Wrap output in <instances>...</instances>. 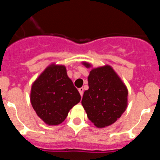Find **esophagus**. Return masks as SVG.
<instances>
[{
	"mask_svg": "<svg viewBox=\"0 0 160 160\" xmlns=\"http://www.w3.org/2000/svg\"><path fill=\"white\" fill-rule=\"evenodd\" d=\"M78 91H79V93H80V94H81V96H82L83 91H84V89H83V87H80V88L78 89Z\"/></svg>",
	"mask_w": 160,
	"mask_h": 160,
	"instance_id": "34e87169",
	"label": "esophagus"
}]
</instances>
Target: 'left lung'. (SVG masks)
Segmentation results:
<instances>
[{
    "mask_svg": "<svg viewBox=\"0 0 160 160\" xmlns=\"http://www.w3.org/2000/svg\"><path fill=\"white\" fill-rule=\"evenodd\" d=\"M82 64L91 67L90 63ZM88 86L82 104L89 119L98 128L116 122L127 109L128 95V88L116 72L108 65L94 68L88 76Z\"/></svg>",
    "mask_w": 160,
    "mask_h": 160,
    "instance_id": "obj_1",
    "label": "left lung"
}]
</instances>
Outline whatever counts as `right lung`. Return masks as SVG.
Returning a JSON list of instances; mask_svg holds the SVG:
<instances>
[{
	"mask_svg": "<svg viewBox=\"0 0 160 160\" xmlns=\"http://www.w3.org/2000/svg\"><path fill=\"white\" fill-rule=\"evenodd\" d=\"M80 100L81 95L62 65H49L31 87L32 108L38 116L49 126L62 123L70 109Z\"/></svg>",
	"mask_w": 160,
	"mask_h": 160,
	"instance_id": "1",
	"label": "right lung"
}]
</instances>
